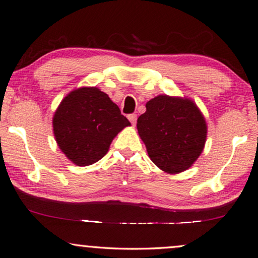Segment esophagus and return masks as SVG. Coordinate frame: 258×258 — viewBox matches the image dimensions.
<instances>
[{"label": "esophagus", "instance_id": "34e87169", "mask_svg": "<svg viewBox=\"0 0 258 258\" xmlns=\"http://www.w3.org/2000/svg\"><path fill=\"white\" fill-rule=\"evenodd\" d=\"M128 119H129L130 122H132L133 125L136 124V121H137V115H136V114H130V115H128Z\"/></svg>", "mask_w": 258, "mask_h": 258}]
</instances>
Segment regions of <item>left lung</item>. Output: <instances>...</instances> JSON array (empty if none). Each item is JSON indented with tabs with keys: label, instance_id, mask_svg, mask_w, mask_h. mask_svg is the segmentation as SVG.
I'll list each match as a JSON object with an SVG mask.
<instances>
[{
	"label": "left lung",
	"instance_id": "1",
	"mask_svg": "<svg viewBox=\"0 0 258 258\" xmlns=\"http://www.w3.org/2000/svg\"><path fill=\"white\" fill-rule=\"evenodd\" d=\"M137 130L150 159L167 174H179L192 167L207 139L204 114L186 97L159 95L147 101Z\"/></svg>",
	"mask_w": 258,
	"mask_h": 258
}]
</instances>
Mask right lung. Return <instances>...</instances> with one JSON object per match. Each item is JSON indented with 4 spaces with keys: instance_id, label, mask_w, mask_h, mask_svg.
Here are the masks:
<instances>
[{
    "instance_id": "obj_1",
    "label": "right lung",
    "mask_w": 258,
    "mask_h": 258,
    "mask_svg": "<svg viewBox=\"0 0 258 258\" xmlns=\"http://www.w3.org/2000/svg\"><path fill=\"white\" fill-rule=\"evenodd\" d=\"M130 125L119 106L97 87H81L67 94L52 117L53 136L71 162L94 164L109 150L114 137Z\"/></svg>"
}]
</instances>
